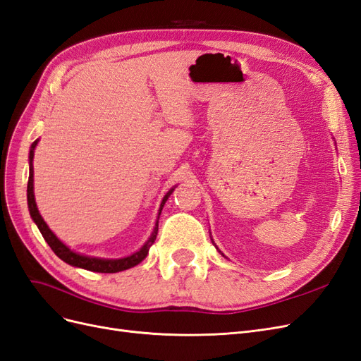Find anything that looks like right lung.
I'll list each match as a JSON object with an SVG mask.
<instances>
[{"label":"right lung","mask_w":361,"mask_h":361,"mask_svg":"<svg viewBox=\"0 0 361 361\" xmlns=\"http://www.w3.org/2000/svg\"><path fill=\"white\" fill-rule=\"evenodd\" d=\"M37 142H39V139H37V141H34L31 148H30V178H28V188H27V200H28V208H30V214H31L32 220H34V222H36L39 231L42 232L43 238L46 240V243L49 244L51 249L54 250V253L56 255V257L60 258V259H63L64 262L73 265V267H79V269H85V270L96 271V273H118V271H123V270H127V269H132V267H135L141 261H144L148 250H149V247L153 246V243H154V240L157 237L159 216L161 213V208H164L166 200L171 196L173 189H171L165 195L164 201H161L160 208H159V216H157L156 226H154L153 232H151V235L147 240V243L136 253L130 255V257L120 258V259H102V258L87 257V255L76 253V252L68 249L63 241H60V240L56 238V235L49 229V226L46 225V222H44L43 217L40 216V213L37 210L36 200H34V184H32V181H34L32 180V172H34L32 171V157H34V148H36Z\"/></svg>","instance_id":"add662e5"}]
</instances>
